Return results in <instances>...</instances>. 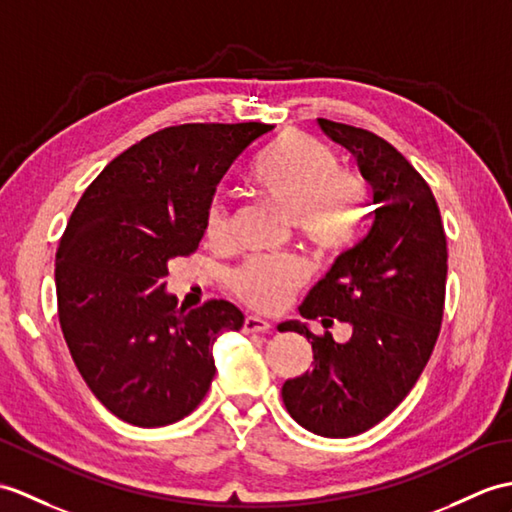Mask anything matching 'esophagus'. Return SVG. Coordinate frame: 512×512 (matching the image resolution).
Wrapping results in <instances>:
<instances>
[{"label": "esophagus", "mask_w": 512, "mask_h": 512, "mask_svg": "<svg viewBox=\"0 0 512 512\" xmlns=\"http://www.w3.org/2000/svg\"><path fill=\"white\" fill-rule=\"evenodd\" d=\"M268 329H270V323L264 318H259V316L244 318V327H242L244 334H264V331H268Z\"/></svg>", "instance_id": "1"}]
</instances>
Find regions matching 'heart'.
Wrapping results in <instances>:
<instances>
[{
    "label": "heart",
    "mask_w": 512,
    "mask_h": 512,
    "mask_svg": "<svg viewBox=\"0 0 512 512\" xmlns=\"http://www.w3.org/2000/svg\"><path fill=\"white\" fill-rule=\"evenodd\" d=\"M253 183L283 216L299 222L301 235L316 251L338 255L358 240L362 227V183L338 168L336 154L310 135L290 133L253 170ZM231 216L224 202L207 209L205 231L224 240ZM307 281V266L299 257L251 259L231 275V288L255 310L277 312L290 303Z\"/></svg>",
    "instance_id": "heart-1"
}]
</instances>
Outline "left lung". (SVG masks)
<instances>
[{"label":"left lung","mask_w":512,"mask_h":512,"mask_svg":"<svg viewBox=\"0 0 512 512\" xmlns=\"http://www.w3.org/2000/svg\"><path fill=\"white\" fill-rule=\"evenodd\" d=\"M347 148L373 187V224L362 240L305 296L307 320L334 318L353 327L340 344L307 325L281 323L312 340L310 373L288 379L281 397L290 417L318 436L347 438L371 430L399 403L430 360L445 307L447 237L425 178L371 130L318 120Z\"/></svg>","instance_id":"8db88e82"}]
</instances>
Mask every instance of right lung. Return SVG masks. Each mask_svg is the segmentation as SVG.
<instances>
[{"mask_svg":"<svg viewBox=\"0 0 512 512\" xmlns=\"http://www.w3.org/2000/svg\"><path fill=\"white\" fill-rule=\"evenodd\" d=\"M270 124H181L115 157L85 189L56 251L58 320L91 392L117 419H185L216 375L211 347L244 314L211 299L176 307L168 261L192 255L231 163Z\"/></svg>","mask_w":512,"mask_h":512,"instance_id":"1","label":"right lung"}]
</instances>
